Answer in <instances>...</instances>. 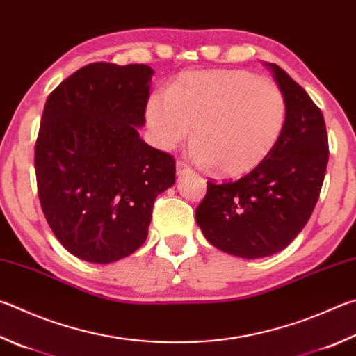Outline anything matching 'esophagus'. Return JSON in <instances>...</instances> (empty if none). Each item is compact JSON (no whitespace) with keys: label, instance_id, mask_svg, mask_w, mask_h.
<instances>
[{"label":"esophagus","instance_id":"esophagus-1","mask_svg":"<svg viewBox=\"0 0 356 356\" xmlns=\"http://www.w3.org/2000/svg\"><path fill=\"white\" fill-rule=\"evenodd\" d=\"M176 170H177V176H184L185 172H190L191 171V168L185 163V161H182V160H179L177 163H176Z\"/></svg>","mask_w":356,"mask_h":356}]
</instances>
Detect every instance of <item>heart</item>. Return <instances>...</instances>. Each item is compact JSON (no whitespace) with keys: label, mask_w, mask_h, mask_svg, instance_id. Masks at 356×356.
Here are the masks:
<instances>
[{"label":"heart","mask_w":356,"mask_h":356,"mask_svg":"<svg viewBox=\"0 0 356 356\" xmlns=\"http://www.w3.org/2000/svg\"><path fill=\"white\" fill-rule=\"evenodd\" d=\"M285 120L282 90L243 70L190 71L168 95L152 93L146 104L157 146L172 149L193 124L191 157L225 176L260 165L279 141Z\"/></svg>","instance_id":"b5f03b06"}]
</instances>
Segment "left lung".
Wrapping results in <instances>:
<instances>
[{"label":"left lung","mask_w":356,"mask_h":356,"mask_svg":"<svg viewBox=\"0 0 356 356\" xmlns=\"http://www.w3.org/2000/svg\"><path fill=\"white\" fill-rule=\"evenodd\" d=\"M266 65L286 101L280 138L244 177L210 179L196 209V221L209 243L241 258L277 254L300 234L319 199L328 161L321 108L285 70Z\"/></svg>","instance_id":"left-lung-1"}]
</instances>
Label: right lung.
<instances>
[{
    "instance_id": "obj_1",
    "label": "right lung",
    "mask_w": 356,
    "mask_h": 356,
    "mask_svg": "<svg viewBox=\"0 0 356 356\" xmlns=\"http://www.w3.org/2000/svg\"><path fill=\"white\" fill-rule=\"evenodd\" d=\"M154 70L95 62L48 96L34 166L43 215L70 254L112 263L147 236L152 207L176 182V161L140 138Z\"/></svg>"
}]
</instances>
